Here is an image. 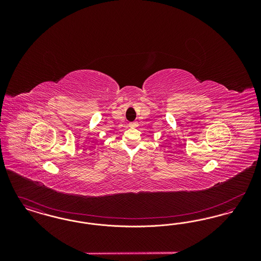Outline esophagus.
Segmentation results:
<instances>
[{"label":"esophagus","mask_w":261,"mask_h":261,"mask_svg":"<svg viewBox=\"0 0 261 261\" xmlns=\"http://www.w3.org/2000/svg\"><path fill=\"white\" fill-rule=\"evenodd\" d=\"M129 126H130V127H137V126H138V122H136V121H134V122H130V123H129Z\"/></svg>","instance_id":"34e87169"}]
</instances>
